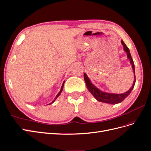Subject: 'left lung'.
Masks as SVG:
<instances>
[{
	"label": "left lung",
	"mask_w": 151,
	"mask_h": 151,
	"mask_svg": "<svg viewBox=\"0 0 151 151\" xmlns=\"http://www.w3.org/2000/svg\"><path fill=\"white\" fill-rule=\"evenodd\" d=\"M121 42L122 46H123L124 50L127 53V57L130 61V63L132 66V68L134 71V79L133 85H132V86L131 87V88L129 90L127 91L126 92H125L124 93L115 94V93H106V92L101 91L100 90H99L98 88H96L95 86H94L91 83L90 78H89L88 76L86 75V74L85 73L84 79H85L88 90L91 93V94H93V96L95 98V99L96 100H98V101L108 103V104H116L121 103L122 101H123V100H124L125 98H126L128 96H129V94L131 93V92L132 90V89L134 88V85H135L136 76H135L134 63V61L132 60L129 48H128L127 47L126 45V44L124 43L123 40H121Z\"/></svg>",
	"instance_id": "left-lung-1"
}]
</instances>
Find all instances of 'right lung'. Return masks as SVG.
I'll use <instances>...</instances> for the list:
<instances>
[{
	"mask_svg": "<svg viewBox=\"0 0 151 151\" xmlns=\"http://www.w3.org/2000/svg\"><path fill=\"white\" fill-rule=\"evenodd\" d=\"M65 81H63V84H62V86H61V90H60V92L57 94V95L56 96V97L55 98V99H54V100H53V101L52 102V103H49L48 104H52V103H53L54 102H55V101L56 99H57V98L60 95V94H61V91H63V86H64V83H65Z\"/></svg>",
	"mask_w": 151,
	"mask_h": 151,
	"instance_id": "add662e5",
	"label": "right lung"
}]
</instances>
